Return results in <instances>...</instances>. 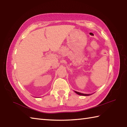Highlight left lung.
<instances>
[{
	"label": "left lung",
	"instance_id": "1",
	"mask_svg": "<svg viewBox=\"0 0 127 127\" xmlns=\"http://www.w3.org/2000/svg\"><path fill=\"white\" fill-rule=\"evenodd\" d=\"M75 92L76 93V94H77L78 95H91L90 94H81V93H80V92H77V91H75Z\"/></svg>",
	"mask_w": 127,
	"mask_h": 127
}]
</instances>
